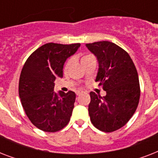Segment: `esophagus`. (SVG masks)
Here are the masks:
<instances>
[{"label":"esophagus","instance_id":"34e87169","mask_svg":"<svg viewBox=\"0 0 158 158\" xmlns=\"http://www.w3.org/2000/svg\"><path fill=\"white\" fill-rule=\"evenodd\" d=\"M80 94H81V92H77V93H76L77 96H79Z\"/></svg>","mask_w":158,"mask_h":158}]
</instances>
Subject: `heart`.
Masks as SVG:
<instances>
[{
	"mask_svg": "<svg viewBox=\"0 0 158 158\" xmlns=\"http://www.w3.org/2000/svg\"><path fill=\"white\" fill-rule=\"evenodd\" d=\"M93 57V56L92 55H84V56H83L81 57V61L82 63H83V64L85 63V62H87L88 60H89L90 58H92ZM69 64H70V60H68L65 63H64V70H66L67 69H68V67H69Z\"/></svg>",
	"mask_w": 158,
	"mask_h": 158,
	"instance_id": "1",
	"label": "heart"
}]
</instances>
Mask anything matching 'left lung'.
<instances>
[{
	"label": "left lung",
	"instance_id": "left-lung-1",
	"mask_svg": "<svg viewBox=\"0 0 158 158\" xmlns=\"http://www.w3.org/2000/svg\"><path fill=\"white\" fill-rule=\"evenodd\" d=\"M98 58L96 81L106 93L105 97L90 93L89 113L92 124L110 133L123 127L137 109L140 86L137 69L127 52L108 41L86 44Z\"/></svg>",
	"mask_w": 158,
	"mask_h": 158
}]
</instances>
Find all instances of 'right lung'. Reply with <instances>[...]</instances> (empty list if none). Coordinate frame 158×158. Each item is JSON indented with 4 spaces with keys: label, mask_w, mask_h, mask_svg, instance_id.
I'll list each match as a JSON object with an SVG mask.
<instances>
[{
    "label": "right lung",
    "mask_w": 158,
    "mask_h": 158,
    "mask_svg": "<svg viewBox=\"0 0 158 158\" xmlns=\"http://www.w3.org/2000/svg\"><path fill=\"white\" fill-rule=\"evenodd\" d=\"M79 43H47L28 56L19 81L21 104L33 125L45 132L62 130L69 122L76 95L54 93L55 79L63 77V65Z\"/></svg>",
    "instance_id": "obj_1"
}]
</instances>
